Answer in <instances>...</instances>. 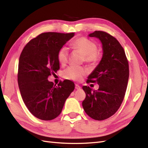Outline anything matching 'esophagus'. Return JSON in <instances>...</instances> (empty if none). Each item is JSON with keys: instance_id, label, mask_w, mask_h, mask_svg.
<instances>
[{"instance_id": "34e87169", "label": "esophagus", "mask_w": 148, "mask_h": 148, "mask_svg": "<svg viewBox=\"0 0 148 148\" xmlns=\"http://www.w3.org/2000/svg\"><path fill=\"white\" fill-rule=\"evenodd\" d=\"M75 89H77V90H79V89H81V86H79L78 84H75Z\"/></svg>"}]
</instances>
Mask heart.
Returning <instances> with one entry per match:
<instances>
[{"instance_id": "1", "label": "heart", "mask_w": 148, "mask_h": 148, "mask_svg": "<svg viewBox=\"0 0 148 148\" xmlns=\"http://www.w3.org/2000/svg\"><path fill=\"white\" fill-rule=\"evenodd\" d=\"M74 49L81 53L84 56V61L90 64H95L100 60V54L97 51L96 43L85 37H80L71 43ZM68 50L66 47H62L58 51V60L61 64H64L67 61ZM87 74V71L82 67L70 66L66 69L63 75L66 79L80 81Z\"/></svg>"}]
</instances>
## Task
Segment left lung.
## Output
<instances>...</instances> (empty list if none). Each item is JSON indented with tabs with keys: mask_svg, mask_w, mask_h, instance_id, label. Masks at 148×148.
I'll use <instances>...</instances> for the list:
<instances>
[{
	"mask_svg": "<svg viewBox=\"0 0 148 148\" xmlns=\"http://www.w3.org/2000/svg\"><path fill=\"white\" fill-rule=\"evenodd\" d=\"M98 38L102 45L103 55L87 83L97 82V90L82 87L86 97L82 102L84 111L92 119L103 120L119 110L123 102L129 77V66L125 51L115 38L102 31L88 35Z\"/></svg>",
	"mask_w": 148,
	"mask_h": 148,
	"instance_id": "1",
	"label": "left lung"
}]
</instances>
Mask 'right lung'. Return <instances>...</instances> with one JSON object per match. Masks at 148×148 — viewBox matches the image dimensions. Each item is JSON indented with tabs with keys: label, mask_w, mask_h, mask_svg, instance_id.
Returning <instances> with one entry per match:
<instances>
[{
	"label": "right lung",
	"mask_w": 148,
	"mask_h": 148,
	"mask_svg": "<svg viewBox=\"0 0 148 148\" xmlns=\"http://www.w3.org/2000/svg\"><path fill=\"white\" fill-rule=\"evenodd\" d=\"M74 33H43L29 41L20 54L18 84L22 99L33 115L42 120L59 116L66 99L74 90L69 80L58 86L48 80L60 69L58 51Z\"/></svg>",
	"instance_id": "right-lung-1"
}]
</instances>
